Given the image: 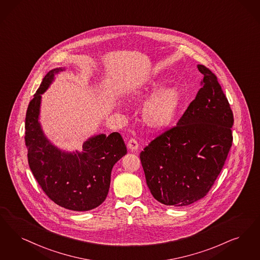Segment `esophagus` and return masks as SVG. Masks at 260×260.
I'll return each instance as SVG.
<instances>
[{
	"mask_svg": "<svg viewBox=\"0 0 260 260\" xmlns=\"http://www.w3.org/2000/svg\"><path fill=\"white\" fill-rule=\"evenodd\" d=\"M127 147H128V149H129L131 151L135 152V151H137V149H138V147H139V144H138V142H137V140H136L135 138H131V139L128 140V142H127Z\"/></svg>",
	"mask_w": 260,
	"mask_h": 260,
	"instance_id": "esophagus-1",
	"label": "esophagus"
}]
</instances>
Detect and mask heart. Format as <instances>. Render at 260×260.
Wrapping results in <instances>:
<instances>
[{"label": "heart", "mask_w": 260, "mask_h": 260, "mask_svg": "<svg viewBox=\"0 0 260 260\" xmlns=\"http://www.w3.org/2000/svg\"><path fill=\"white\" fill-rule=\"evenodd\" d=\"M161 85L155 81L135 94L137 101L151 98L142 109V120L149 128L155 131L165 129L171 125L181 104V93L176 88L159 91Z\"/></svg>", "instance_id": "b5f03b06"}]
</instances>
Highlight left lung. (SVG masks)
<instances>
[{
  "mask_svg": "<svg viewBox=\"0 0 260 260\" xmlns=\"http://www.w3.org/2000/svg\"><path fill=\"white\" fill-rule=\"evenodd\" d=\"M202 88L176 125L140 153L146 183L158 202L187 206L204 198L232 145L233 113L218 78L203 64Z\"/></svg>",
  "mask_w": 260,
  "mask_h": 260,
  "instance_id": "8db88e82",
  "label": "left lung"
}]
</instances>
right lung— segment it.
<instances>
[{"instance_id": "add662e5", "label": "right lung", "mask_w": 260, "mask_h": 260, "mask_svg": "<svg viewBox=\"0 0 260 260\" xmlns=\"http://www.w3.org/2000/svg\"><path fill=\"white\" fill-rule=\"evenodd\" d=\"M47 73L28 105L25 119V145L34 177L44 193L61 207L89 211L100 206L107 197L111 170L126 154L119 133L100 135L83 144L82 153L69 154L49 143L39 123L42 93L51 83L55 73Z\"/></svg>"}]
</instances>
